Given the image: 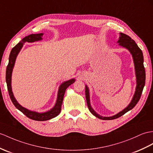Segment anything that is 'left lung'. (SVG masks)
<instances>
[{"label": "left lung", "instance_id": "left-lung-1", "mask_svg": "<svg viewBox=\"0 0 153 153\" xmlns=\"http://www.w3.org/2000/svg\"><path fill=\"white\" fill-rule=\"evenodd\" d=\"M117 43L120 46L127 49L130 52V53L132 54L134 64L135 74L136 77V90L131 101H130L129 105L126 106L125 109L120 111V112L117 113V114L112 115V116L104 117L98 114L92 108L90 103L89 90L88 87L87 86V85H85V98H86L87 105L89 110L90 111V112L93 115H95L96 117L102 120H115V119H117L122 116L123 115H124L129 110H132L133 108L136 105V104L138 102L145 84V71L143 65V56L142 51H141V50L138 47V46H137V45L136 43L134 41L130 38V37L126 35L125 33H120V38H119Z\"/></svg>", "mask_w": 153, "mask_h": 153}]
</instances>
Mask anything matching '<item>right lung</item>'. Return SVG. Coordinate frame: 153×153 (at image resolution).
I'll return each mask as SVG.
<instances>
[{
	"label": "right lung",
	"mask_w": 153,
	"mask_h": 153,
	"mask_svg": "<svg viewBox=\"0 0 153 153\" xmlns=\"http://www.w3.org/2000/svg\"><path fill=\"white\" fill-rule=\"evenodd\" d=\"M43 36V33H34V34H30L28 36H26L22 39L19 43H18L16 46H15L10 54L9 57V62L8 65L7 66L6 68V81L7 84V87H8V90L9 93V95L10 97V99L14 106H16L17 108L20 110L22 113H23L28 118L31 119V120H35V121H43L51 120L57 115H59L61 111V108L63 100H64V96L65 94V92L66 89L68 88L70 85L73 84L75 82V79H71L69 80L64 81L62 82L60 85L59 86L58 95H57V99L56 102L55 103V105L53 108L51 109L48 110L45 112H38L36 111L30 110L22 106L19 103L17 100L15 98L13 95L12 88V71L15 65V62H16V58L18 54L19 53L20 51L21 50L22 47H23V45L26 42L28 43H33L35 42H38V41L42 40V37Z\"/></svg>",
	"instance_id": "obj_1"
}]
</instances>
